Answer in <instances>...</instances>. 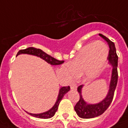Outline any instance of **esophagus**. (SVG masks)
<instances>
[{"mask_svg": "<svg viewBox=\"0 0 128 128\" xmlns=\"http://www.w3.org/2000/svg\"><path fill=\"white\" fill-rule=\"evenodd\" d=\"M70 88L72 90H76L77 85L76 84H72L70 85Z\"/></svg>", "mask_w": 128, "mask_h": 128, "instance_id": "1", "label": "esophagus"}]
</instances>
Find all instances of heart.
<instances>
[{
    "mask_svg": "<svg viewBox=\"0 0 128 128\" xmlns=\"http://www.w3.org/2000/svg\"><path fill=\"white\" fill-rule=\"evenodd\" d=\"M107 54V47L102 42L86 45L70 64L68 73L74 76L83 74L86 80L93 79L103 70Z\"/></svg>",
    "mask_w": 128,
    "mask_h": 128,
    "instance_id": "1",
    "label": "heart"
}]
</instances>
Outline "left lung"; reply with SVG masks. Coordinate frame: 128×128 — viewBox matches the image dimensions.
I'll return each mask as SVG.
<instances>
[{
    "mask_svg": "<svg viewBox=\"0 0 128 128\" xmlns=\"http://www.w3.org/2000/svg\"><path fill=\"white\" fill-rule=\"evenodd\" d=\"M99 36L103 38L107 42L110 51L107 59L109 60V64L112 67V77L110 81V88L107 92V96L103 100L96 104H88L86 102L82 96V88L83 85H80L77 88V90L79 92L80 99L79 101L77 102L74 106V110L77 115L80 118L83 119H90L96 118L101 116L107 110L109 107L112 100L114 99V92L116 90V86L118 83V56L116 54V49L114 42L110 40L107 38L102 34H99Z\"/></svg>",
    "mask_w": 128,
    "mask_h": 128,
    "instance_id": "obj_1",
    "label": "left lung"
}]
</instances>
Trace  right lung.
<instances>
[{
	"label": "right lung",
	"mask_w": 128,
	"mask_h": 128,
	"mask_svg": "<svg viewBox=\"0 0 128 128\" xmlns=\"http://www.w3.org/2000/svg\"><path fill=\"white\" fill-rule=\"evenodd\" d=\"M30 54V55L36 56L38 57H40L41 58H42L43 60H44L46 62H47L48 64H50L51 65H60V64H63L64 62V60H56L54 58L52 57L51 56L47 54L46 53H45L44 52L42 51L40 49L35 48L33 47L31 48H28L25 50H21L18 52V53L16 54V56L19 54ZM70 89V88L69 86H63V87L60 88V90H59V94L58 96L57 100L56 101L55 104L53 107H52L51 109L48 111H47L46 112L42 113V114H31V113H28L27 114H29L30 116L35 117V118H42V119H48L52 118L54 115H55L56 112H57L58 108L60 104V102L63 98V96H64V94H66V92H68Z\"/></svg>",
	"instance_id": "add662e5"
}]
</instances>
